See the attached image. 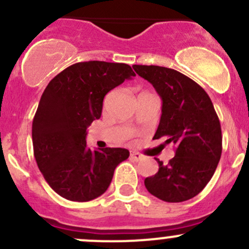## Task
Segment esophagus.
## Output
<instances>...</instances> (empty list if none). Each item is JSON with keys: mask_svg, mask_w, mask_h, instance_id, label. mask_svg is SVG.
I'll list each match as a JSON object with an SVG mask.
<instances>
[{"mask_svg": "<svg viewBox=\"0 0 249 249\" xmlns=\"http://www.w3.org/2000/svg\"><path fill=\"white\" fill-rule=\"evenodd\" d=\"M130 157H131V159H134L135 161H139V160H141L143 158L140 153H136V152H132L131 154H130Z\"/></svg>", "mask_w": 249, "mask_h": 249, "instance_id": "1", "label": "esophagus"}]
</instances>
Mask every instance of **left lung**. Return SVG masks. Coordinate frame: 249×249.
<instances>
[{"mask_svg": "<svg viewBox=\"0 0 249 249\" xmlns=\"http://www.w3.org/2000/svg\"><path fill=\"white\" fill-rule=\"evenodd\" d=\"M161 97V118L155 139L175 144V157L144 179L148 192L166 202L196 196L212 178L222 155V129L207 92L176 70L134 65Z\"/></svg>", "mask_w": 249, "mask_h": 249, "instance_id": "1", "label": "left lung"}]
</instances>
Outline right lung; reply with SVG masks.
<instances>
[{
	"mask_svg": "<svg viewBox=\"0 0 249 249\" xmlns=\"http://www.w3.org/2000/svg\"><path fill=\"white\" fill-rule=\"evenodd\" d=\"M136 76L126 64L77 62L47 85L32 122L34 154L55 193L85 202L104 194L115 167L129 158L124 148L91 150L87 129L102 113L106 94Z\"/></svg>",
	"mask_w": 249,
	"mask_h": 249,
	"instance_id": "obj_1",
	"label": "right lung"
}]
</instances>
